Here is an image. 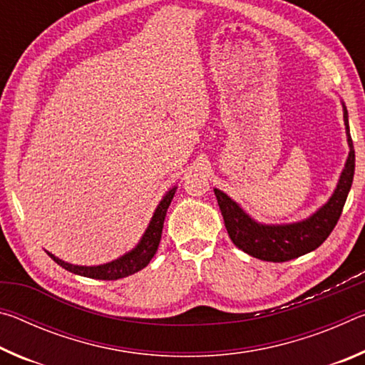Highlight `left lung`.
I'll return each instance as SVG.
<instances>
[{"label":"left lung","mask_w":365,"mask_h":365,"mask_svg":"<svg viewBox=\"0 0 365 365\" xmlns=\"http://www.w3.org/2000/svg\"><path fill=\"white\" fill-rule=\"evenodd\" d=\"M343 113L349 145L348 159H346L344 169L339 175L331 197L311 217L287 225L257 224L232 197H228L224 191L214 188L220 212L224 215L228 237L237 248L248 252L252 257L261 259V261L285 262L314 251L329 238L343 212V206L354 178L356 154L349 135L348 110L344 104Z\"/></svg>","instance_id":"8db88e82"}]
</instances>
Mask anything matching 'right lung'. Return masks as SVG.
Segmentation results:
<instances>
[{"mask_svg": "<svg viewBox=\"0 0 365 365\" xmlns=\"http://www.w3.org/2000/svg\"><path fill=\"white\" fill-rule=\"evenodd\" d=\"M175 190H177L175 187L170 188L168 193H165L163 200H160V202L156 207V211H154V214H153L150 225H148L145 235L140 240V243L135 246L132 251H128L122 257L115 259V261L86 267V265H73V264L61 261L59 257L51 255V252H48V256L51 257L58 265H61L63 269L72 272V274L88 277V279H96V280L123 279V277H128V275L135 274V272L145 269L158 251L160 235H163L165 214H168V209L170 206L172 197H174V195H175Z\"/></svg>", "mask_w": 365, "mask_h": 365, "instance_id": "obj_1", "label": "right lung"}]
</instances>
